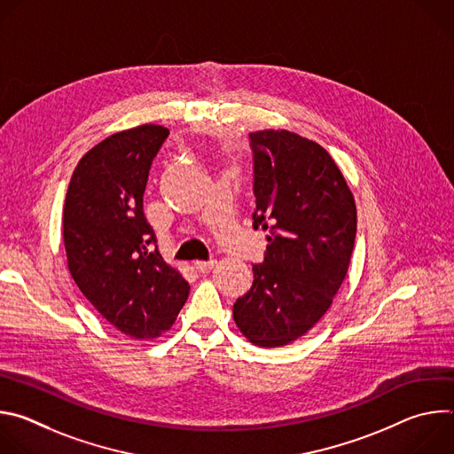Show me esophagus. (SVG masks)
Here are the masks:
<instances>
[{"label":"esophagus","instance_id":"obj_1","mask_svg":"<svg viewBox=\"0 0 454 454\" xmlns=\"http://www.w3.org/2000/svg\"><path fill=\"white\" fill-rule=\"evenodd\" d=\"M215 264H217V261H196L193 262V268L203 273V271H210L212 268H215Z\"/></svg>","mask_w":454,"mask_h":454}]
</instances>
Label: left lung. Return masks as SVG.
<instances>
[{
    "mask_svg": "<svg viewBox=\"0 0 454 454\" xmlns=\"http://www.w3.org/2000/svg\"><path fill=\"white\" fill-rule=\"evenodd\" d=\"M253 228L270 230L251 289L233 319L253 345L275 348L309 333L333 305L357 231L352 192L331 154L291 131L249 135Z\"/></svg>",
    "mask_w": 454,
    "mask_h": 454,
    "instance_id": "left-lung-1",
    "label": "left lung"
}]
</instances>
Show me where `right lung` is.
<instances>
[{"mask_svg": "<svg viewBox=\"0 0 454 454\" xmlns=\"http://www.w3.org/2000/svg\"><path fill=\"white\" fill-rule=\"evenodd\" d=\"M168 137L145 123L114 133L74 170L62 215L70 273L90 303L125 336L168 331L190 286L170 268L144 214L153 160Z\"/></svg>", "mask_w": 454, "mask_h": 454, "instance_id": "obj_1", "label": "right lung"}]
</instances>
